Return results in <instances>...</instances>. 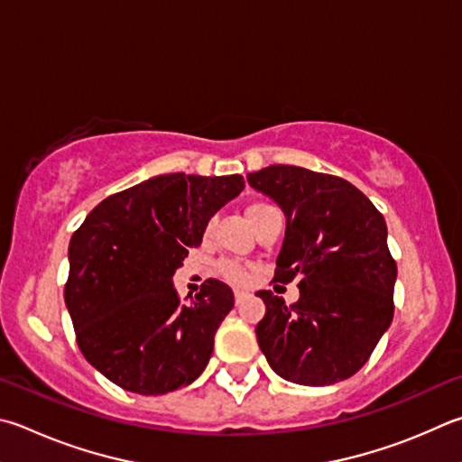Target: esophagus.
<instances>
[{
	"mask_svg": "<svg viewBox=\"0 0 462 462\" xmlns=\"http://www.w3.org/2000/svg\"><path fill=\"white\" fill-rule=\"evenodd\" d=\"M248 297V292L245 291H234V300H236V305H240L242 300H245Z\"/></svg>",
	"mask_w": 462,
	"mask_h": 462,
	"instance_id": "1",
	"label": "esophagus"
}]
</instances>
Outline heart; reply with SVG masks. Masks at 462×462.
Here are the masks:
<instances>
[{
	"label": "heart",
	"instance_id": "b5f03b06",
	"mask_svg": "<svg viewBox=\"0 0 462 462\" xmlns=\"http://www.w3.org/2000/svg\"><path fill=\"white\" fill-rule=\"evenodd\" d=\"M271 208H273L271 204H264V202H254V204H250V206L246 208V216H248V220L253 222V226H256V222L260 220V217H263V214H264V212H268V209H271ZM217 273H220L226 281L236 282V284L245 282V281L248 279L246 268L242 266L240 263H236V260H222V263L217 264Z\"/></svg>",
	"mask_w": 462,
	"mask_h": 462
}]
</instances>
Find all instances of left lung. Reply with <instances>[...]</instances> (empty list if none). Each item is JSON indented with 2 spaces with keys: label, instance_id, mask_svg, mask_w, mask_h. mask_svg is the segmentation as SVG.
<instances>
[{
  "label": "left lung",
  "instance_id": "left-lung-1",
  "mask_svg": "<svg viewBox=\"0 0 462 462\" xmlns=\"http://www.w3.org/2000/svg\"><path fill=\"white\" fill-rule=\"evenodd\" d=\"M246 180L287 217L273 281L300 279V297L291 307L271 291L256 292L266 305L256 339L268 365L300 385L347 380L370 359L393 317L398 268L383 216L337 175L268 165Z\"/></svg>",
  "mask_w": 462,
  "mask_h": 462
}]
</instances>
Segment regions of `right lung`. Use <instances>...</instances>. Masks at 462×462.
<instances>
[{
    "label": "right lung",
    "mask_w": 462,
    "mask_h": 462,
    "mask_svg": "<svg viewBox=\"0 0 462 462\" xmlns=\"http://www.w3.org/2000/svg\"><path fill=\"white\" fill-rule=\"evenodd\" d=\"M242 189L238 173L155 175L103 199L72 234L64 300L77 343L123 390L159 396L206 370L232 289L208 279L183 305L171 276Z\"/></svg>",
    "instance_id": "right-lung-1"
}]
</instances>
